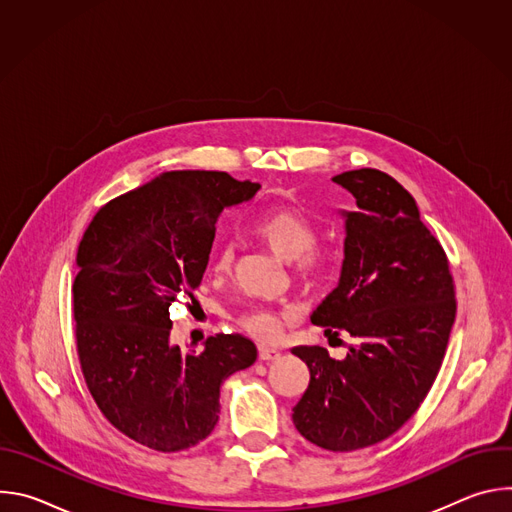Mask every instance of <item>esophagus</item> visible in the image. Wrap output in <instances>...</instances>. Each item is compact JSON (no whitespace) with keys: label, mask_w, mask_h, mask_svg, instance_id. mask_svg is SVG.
Wrapping results in <instances>:
<instances>
[{"label":"esophagus","mask_w":512,"mask_h":512,"mask_svg":"<svg viewBox=\"0 0 512 512\" xmlns=\"http://www.w3.org/2000/svg\"><path fill=\"white\" fill-rule=\"evenodd\" d=\"M281 356V352L279 350H275V348H267V346H259V358L261 360H277Z\"/></svg>","instance_id":"esophagus-1"}]
</instances>
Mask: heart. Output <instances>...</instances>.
I'll use <instances>...</instances> for the list:
<instances>
[{"instance_id":"obj_1","label":"heart","mask_w":512,"mask_h":512,"mask_svg":"<svg viewBox=\"0 0 512 512\" xmlns=\"http://www.w3.org/2000/svg\"><path fill=\"white\" fill-rule=\"evenodd\" d=\"M257 237L279 259L294 265L296 279L306 287H320L334 269V255L326 249H316L318 229L310 218L294 208H281L269 212L255 225ZM235 267V245L227 243L218 251L214 271L227 275ZM289 310L251 308L241 316L243 328L261 342H273L281 328L291 322Z\"/></svg>"}]
</instances>
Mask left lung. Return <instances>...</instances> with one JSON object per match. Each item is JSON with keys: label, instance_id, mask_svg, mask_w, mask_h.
Returning <instances> with one entry per match:
<instances>
[{"label": "left lung", "instance_id": "1", "mask_svg": "<svg viewBox=\"0 0 512 512\" xmlns=\"http://www.w3.org/2000/svg\"><path fill=\"white\" fill-rule=\"evenodd\" d=\"M332 180L356 208L344 212L340 283L312 322L354 344L344 360L322 346L291 348L310 369L291 419L314 446L352 452L387 440L427 397L456 320V285L446 251L395 178L360 168Z\"/></svg>", "mask_w": 512, "mask_h": 512}]
</instances>
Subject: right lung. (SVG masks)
Returning <instances> with one entry per match:
<instances>
[{
	"label": "right lung",
	"mask_w": 512,
	"mask_h": 512,
	"mask_svg": "<svg viewBox=\"0 0 512 512\" xmlns=\"http://www.w3.org/2000/svg\"><path fill=\"white\" fill-rule=\"evenodd\" d=\"M257 190L227 172H166L103 204L79 243L81 371L103 417L145 448L172 454L206 440L223 381L257 358L243 334L210 336L198 352L170 344V306L194 298L218 216Z\"/></svg>",
	"instance_id": "1"
}]
</instances>
